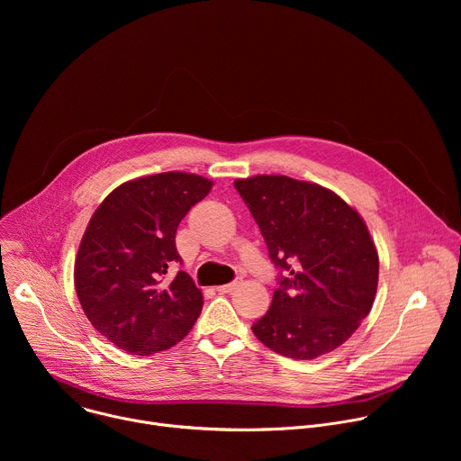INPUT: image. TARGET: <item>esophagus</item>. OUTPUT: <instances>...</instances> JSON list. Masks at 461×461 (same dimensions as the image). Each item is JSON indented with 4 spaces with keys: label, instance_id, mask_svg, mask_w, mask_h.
Wrapping results in <instances>:
<instances>
[{
    "label": "esophagus",
    "instance_id": "34e87169",
    "mask_svg": "<svg viewBox=\"0 0 461 461\" xmlns=\"http://www.w3.org/2000/svg\"><path fill=\"white\" fill-rule=\"evenodd\" d=\"M235 286H239V281H233V283H228V285L217 286V292H221V294H228V292H231Z\"/></svg>",
    "mask_w": 461,
    "mask_h": 461
}]
</instances>
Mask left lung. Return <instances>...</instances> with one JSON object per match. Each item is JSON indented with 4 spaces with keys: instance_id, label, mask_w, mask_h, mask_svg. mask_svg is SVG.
I'll return each mask as SVG.
<instances>
[{
    "instance_id": "8db88e82",
    "label": "left lung",
    "mask_w": 461,
    "mask_h": 461,
    "mask_svg": "<svg viewBox=\"0 0 461 461\" xmlns=\"http://www.w3.org/2000/svg\"><path fill=\"white\" fill-rule=\"evenodd\" d=\"M235 189L279 270L270 310L255 338L292 359L341 347L368 315L379 258L366 224L334 191L290 176L258 175Z\"/></svg>"
}]
</instances>
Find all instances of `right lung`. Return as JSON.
I'll list each match as a JSON object with an SVG mask.
<instances>
[{"label":"right lung","mask_w":461,"mask_h":461,"mask_svg":"<svg viewBox=\"0 0 461 461\" xmlns=\"http://www.w3.org/2000/svg\"><path fill=\"white\" fill-rule=\"evenodd\" d=\"M213 182L193 173L129 180L105 196L89 221L75 262V286L96 330L133 356L167 350L187 336L203 292L178 270L175 235Z\"/></svg>","instance_id":"right-lung-1"}]
</instances>
